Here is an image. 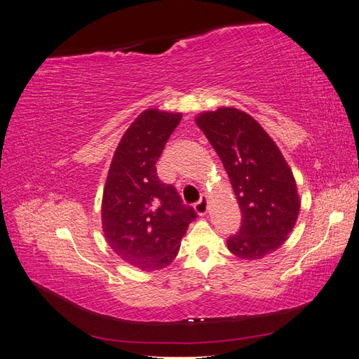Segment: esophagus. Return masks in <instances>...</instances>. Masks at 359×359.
Instances as JSON below:
<instances>
[{"label": "esophagus", "mask_w": 359, "mask_h": 359, "mask_svg": "<svg viewBox=\"0 0 359 359\" xmlns=\"http://www.w3.org/2000/svg\"><path fill=\"white\" fill-rule=\"evenodd\" d=\"M194 211L199 215H205L206 211H208V198L202 196L196 203H194Z\"/></svg>", "instance_id": "34e87169"}]
</instances>
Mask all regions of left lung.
Returning a JSON list of instances; mask_svg holds the SVG:
<instances>
[{"mask_svg":"<svg viewBox=\"0 0 359 359\" xmlns=\"http://www.w3.org/2000/svg\"><path fill=\"white\" fill-rule=\"evenodd\" d=\"M194 121L219 154L241 208L240 232L229 236L227 248L245 260L276 252L301 206L283 154L253 116L235 107L199 114Z\"/></svg>","mask_w":359,"mask_h":359,"instance_id":"8db88e82","label":"left lung"}]
</instances>
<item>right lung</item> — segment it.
Here are the masks:
<instances>
[{"label": "right lung", "mask_w": 359, "mask_h": 359, "mask_svg": "<svg viewBox=\"0 0 359 359\" xmlns=\"http://www.w3.org/2000/svg\"><path fill=\"white\" fill-rule=\"evenodd\" d=\"M182 115L158 109L140 114L119 140L107 173L102 224L107 244L124 262L144 271L168 266L198 214L156 163Z\"/></svg>", "instance_id": "add662e5"}]
</instances>
